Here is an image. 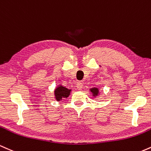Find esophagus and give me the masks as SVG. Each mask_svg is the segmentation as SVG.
Segmentation results:
<instances>
[{"mask_svg": "<svg viewBox=\"0 0 151 151\" xmlns=\"http://www.w3.org/2000/svg\"><path fill=\"white\" fill-rule=\"evenodd\" d=\"M83 86V85L81 83H77V84H76V87H77V89L78 91H81L82 90Z\"/></svg>", "mask_w": 151, "mask_h": 151, "instance_id": "1", "label": "esophagus"}]
</instances>
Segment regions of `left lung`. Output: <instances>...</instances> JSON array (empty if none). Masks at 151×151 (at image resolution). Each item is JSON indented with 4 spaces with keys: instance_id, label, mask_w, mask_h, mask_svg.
Segmentation results:
<instances>
[{
    "instance_id": "8db88e82",
    "label": "left lung",
    "mask_w": 151,
    "mask_h": 151,
    "mask_svg": "<svg viewBox=\"0 0 151 151\" xmlns=\"http://www.w3.org/2000/svg\"><path fill=\"white\" fill-rule=\"evenodd\" d=\"M89 91L91 92V93L93 96V97L94 98H96L98 97V96H99L100 93H101V92H100V89L97 87L91 88L89 89Z\"/></svg>"
}]
</instances>
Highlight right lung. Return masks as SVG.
<instances>
[{
    "instance_id": "1",
    "label": "right lung",
    "mask_w": 151,
    "mask_h": 151,
    "mask_svg": "<svg viewBox=\"0 0 151 151\" xmlns=\"http://www.w3.org/2000/svg\"><path fill=\"white\" fill-rule=\"evenodd\" d=\"M72 89H68L61 84L58 85V86L54 90V98L57 101H60L63 98H67L70 96Z\"/></svg>"
}]
</instances>
